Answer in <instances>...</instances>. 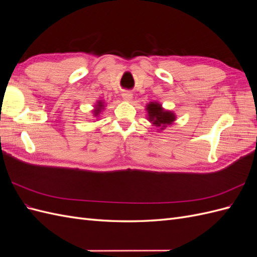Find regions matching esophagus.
Returning a JSON list of instances; mask_svg holds the SVG:
<instances>
[{"mask_svg":"<svg viewBox=\"0 0 257 257\" xmlns=\"http://www.w3.org/2000/svg\"><path fill=\"white\" fill-rule=\"evenodd\" d=\"M122 97L124 100H131L132 97H133V94H132L130 91H124L122 93Z\"/></svg>","mask_w":257,"mask_h":257,"instance_id":"obj_1","label":"esophagus"}]
</instances>
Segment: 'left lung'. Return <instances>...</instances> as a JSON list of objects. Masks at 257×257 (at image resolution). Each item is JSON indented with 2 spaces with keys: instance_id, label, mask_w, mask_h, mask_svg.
<instances>
[{
  "instance_id": "1",
  "label": "left lung",
  "mask_w": 257,
  "mask_h": 257,
  "mask_svg": "<svg viewBox=\"0 0 257 257\" xmlns=\"http://www.w3.org/2000/svg\"><path fill=\"white\" fill-rule=\"evenodd\" d=\"M147 110L149 113V120L155 126H162V128L165 127L167 124H172L176 119L173 112L165 111L158 103H150L147 106Z\"/></svg>"
}]
</instances>
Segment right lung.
Returning a JSON list of instances; mask_svg holds the SVG:
<instances>
[{
  "mask_svg": "<svg viewBox=\"0 0 257 257\" xmlns=\"http://www.w3.org/2000/svg\"><path fill=\"white\" fill-rule=\"evenodd\" d=\"M102 108H103V103H102V102H98V104L96 105V109L94 110V115H95V116H97V114L99 113V111L102 110Z\"/></svg>",
  "mask_w": 257,
  "mask_h": 257,
  "instance_id": "obj_1",
  "label": "right lung"
}]
</instances>
